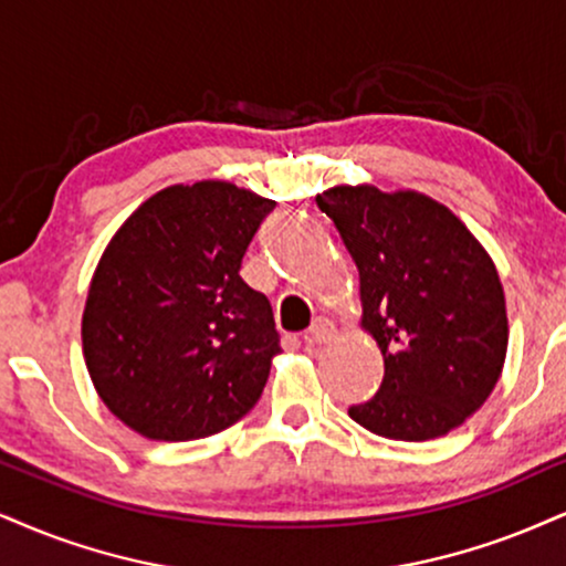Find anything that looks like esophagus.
<instances>
[{
	"instance_id": "34e87169",
	"label": "esophagus",
	"mask_w": 566,
	"mask_h": 566,
	"mask_svg": "<svg viewBox=\"0 0 566 566\" xmlns=\"http://www.w3.org/2000/svg\"><path fill=\"white\" fill-rule=\"evenodd\" d=\"M333 336H336V325H333V319L317 317L315 323H312L310 331H306L304 340H306V344H312V346H319V344H327V340H331Z\"/></svg>"
}]
</instances>
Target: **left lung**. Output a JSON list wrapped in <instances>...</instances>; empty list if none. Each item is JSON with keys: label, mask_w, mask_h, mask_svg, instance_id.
Wrapping results in <instances>:
<instances>
[{"label": "left lung", "mask_w": 566, "mask_h": 566, "mask_svg": "<svg viewBox=\"0 0 566 566\" xmlns=\"http://www.w3.org/2000/svg\"><path fill=\"white\" fill-rule=\"evenodd\" d=\"M317 207L359 270L361 327L380 346V390L348 417L390 441H432L483 407L504 369L499 270L449 207L420 191L333 186Z\"/></svg>", "instance_id": "8db88e82"}]
</instances>
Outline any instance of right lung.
<instances>
[{
  "label": "right lung",
  "mask_w": 566,
  "mask_h": 566,
  "mask_svg": "<svg viewBox=\"0 0 566 566\" xmlns=\"http://www.w3.org/2000/svg\"><path fill=\"white\" fill-rule=\"evenodd\" d=\"M275 201L228 180L167 186L117 228L91 277L83 359L99 399L151 441L239 422L277 344L268 296L239 275Z\"/></svg>",
  "instance_id": "right-lung-1"
}]
</instances>
